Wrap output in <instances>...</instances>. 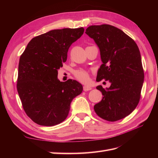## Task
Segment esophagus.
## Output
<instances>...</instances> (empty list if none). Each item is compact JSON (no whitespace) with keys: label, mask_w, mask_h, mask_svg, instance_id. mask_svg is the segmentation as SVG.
<instances>
[{"label":"esophagus","mask_w":158,"mask_h":158,"mask_svg":"<svg viewBox=\"0 0 158 158\" xmlns=\"http://www.w3.org/2000/svg\"><path fill=\"white\" fill-rule=\"evenodd\" d=\"M92 87L90 86H88V85H85V86L83 87V89L84 91H85V92H86V91H89V90H91L92 89Z\"/></svg>","instance_id":"1"}]
</instances>
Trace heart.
<instances>
[{
  "instance_id": "1",
  "label": "heart",
  "mask_w": 158,
  "mask_h": 158,
  "mask_svg": "<svg viewBox=\"0 0 158 158\" xmlns=\"http://www.w3.org/2000/svg\"><path fill=\"white\" fill-rule=\"evenodd\" d=\"M74 76L80 82L86 84L88 83L89 81V73L88 71L83 70V69H80L78 70H76L74 73Z\"/></svg>"
}]
</instances>
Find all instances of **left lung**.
<instances>
[{
    "instance_id": "left-lung-1",
    "label": "left lung",
    "mask_w": 158,
    "mask_h": 158,
    "mask_svg": "<svg viewBox=\"0 0 158 158\" xmlns=\"http://www.w3.org/2000/svg\"><path fill=\"white\" fill-rule=\"evenodd\" d=\"M85 33L98 46L103 63L96 81L111 84L106 89L96 87L103 96L94 111L106 121L120 120L135 109L140 99L144 73L139 49L131 37L111 25L91 26Z\"/></svg>"
}]
</instances>
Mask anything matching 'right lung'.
Here are the masks:
<instances>
[{
	"instance_id": "1",
	"label": "right lung",
	"mask_w": 158,
	"mask_h": 158,
	"mask_svg": "<svg viewBox=\"0 0 158 158\" xmlns=\"http://www.w3.org/2000/svg\"><path fill=\"white\" fill-rule=\"evenodd\" d=\"M83 27L53 30L33 37L20 56L17 90L23 109L31 120L51 127L67 117L73 99L82 85L58 80V70L67 59L70 45L82 35Z\"/></svg>"
}]
</instances>
